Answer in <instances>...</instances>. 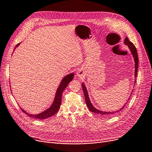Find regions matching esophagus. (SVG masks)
<instances>
[{
    "instance_id": "1",
    "label": "esophagus",
    "mask_w": 152,
    "mask_h": 152,
    "mask_svg": "<svg viewBox=\"0 0 152 152\" xmlns=\"http://www.w3.org/2000/svg\"><path fill=\"white\" fill-rule=\"evenodd\" d=\"M77 76L79 78H83L84 77V72L81 70H78L77 72Z\"/></svg>"
}]
</instances>
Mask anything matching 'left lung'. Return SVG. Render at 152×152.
Here are the masks:
<instances>
[{"label":"left lung","instance_id":"1","mask_svg":"<svg viewBox=\"0 0 152 152\" xmlns=\"http://www.w3.org/2000/svg\"><path fill=\"white\" fill-rule=\"evenodd\" d=\"M124 44L127 45L130 50H131V52L134 57V61H135V77L136 78L137 77V69H138V64H139V59H138V55H137V49L135 48V46H134V45L132 42H131L129 41V39H128V38H126L125 40H124ZM82 88L83 90V93H84V95H85V102L86 105H87L88 109L93 113H97L99 114L100 115H104V116H110L112 114H114V113H119L120 111H121L123 108L124 107L125 105L123 106V107H122L121 109L118 111H114V112H105V111H99L98 110H96V108L94 107L92 104L91 103L89 97H88V94L87 92V90H86V86H85V85L83 83H82ZM132 95V93H131ZM130 99V98H129V99ZM128 99V100H129ZM127 103V102L126 103V104Z\"/></svg>","mask_w":152,"mask_h":152}]
</instances>
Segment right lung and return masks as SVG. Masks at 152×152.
I'll use <instances>...</instances> for the list:
<instances>
[{
    "instance_id": "1",
    "label": "right lung",
    "mask_w": 152,
    "mask_h": 152,
    "mask_svg": "<svg viewBox=\"0 0 152 152\" xmlns=\"http://www.w3.org/2000/svg\"><path fill=\"white\" fill-rule=\"evenodd\" d=\"M20 45V43L16 46H18ZM74 74H70L67 75V76L65 77L63 79L62 82H61L57 90L56 95H55V98L54 100V102L53 104L51 105L50 107H49L48 110L45 111L44 112H42L41 113H39L38 114H30L26 113L25 111L21 109L22 111L27 114L29 117L34 118V119H46L48 118H49L52 115H54L57 111H59L61 104V100H62V95L64 90L66 89L67 87V86L70 82L72 79L74 78Z\"/></svg>"
}]
</instances>
